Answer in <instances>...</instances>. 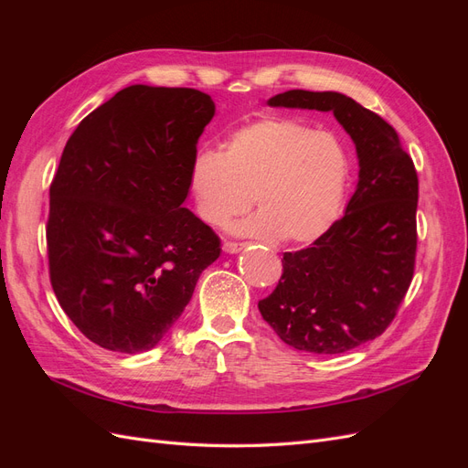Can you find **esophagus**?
Returning <instances> with one entry per match:
<instances>
[{
  "label": "esophagus",
  "instance_id": "obj_1",
  "mask_svg": "<svg viewBox=\"0 0 468 468\" xmlns=\"http://www.w3.org/2000/svg\"><path fill=\"white\" fill-rule=\"evenodd\" d=\"M244 248H246V244H239V242H224L222 244L224 253H238V251H242Z\"/></svg>",
  "mask_w": 468,
  "mask_h": 468
}]
</instances>
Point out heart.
Masks as SVG:
<instances>
[{
	"mask_svg": "<svg viewBox=\"0 0 468 468\" xmlns=\"http://www.w3.org/2000/svg\"><path fill=\"white\" fill-rule=\"evenodd\" d=\"M347 183L349 158L334 134L279 117L239 126L222 152H197L187 174L207 224L222 226L244 215L253 197L260 212L232 224V232L285 246L314 244L332 229Z\"/></svg>",
	"mask_w": 468,
	"mask_h": 468,
	"instance_id": "heart-1",
	"label": "heart"
}]
</instances>
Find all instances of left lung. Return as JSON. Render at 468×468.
Returning a JSON list of instances; mask_svg holds the SVG:
<instances>
[{"label": "left lung", "mask_w": 468, "mask_h": 468, "mask_svg": "<svg viewBox=\"0 0 468 468\" xmlns=\"http://www.w3.org/2000/svg\"><path fill=\"white\" fill-rule=\"evenodd\" d=\"M269 107L334 112L356 144L359 179L346 215L304 250L282 253L260 313L287 346L335 356L388 328L412 282L418 176L392 126L337 91L291 90Z\"/></svg>", "instance_id": "8db88e82"}]
</instances>
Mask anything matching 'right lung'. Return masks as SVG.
Returning <instances> with one entry per match:
<instances>
[{"mask_svg":"<svg viewBox=\"0 0 468 468\" xmlns=\"http://www.w3.org/2000/svg\"><path fill=\"white\" fill-rule=\"evenodd\" d=\"M215 117L191 88L129 86L83 119L50 186V282L93 344L158 346L220 256V239L183 207L197 140Z\"/></svg>","mask_w":468,"mask_h":468,"instance_id":"add662e5","label":"right lung"}]
</instances>
